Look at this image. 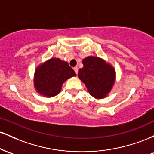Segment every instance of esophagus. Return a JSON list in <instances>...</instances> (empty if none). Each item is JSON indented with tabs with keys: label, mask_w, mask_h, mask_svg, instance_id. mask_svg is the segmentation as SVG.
Listing matches in <instances>:
<instances>
[{
	"label": "esophagus",
	"mask_w": 154,
	"mask_h": 154,
	"mask_svg": "<svg viewBox=\"0 0 154 154\" xmlns=\"http://www.w3.org/2000/svg\"><path fill=\"white\" fill-rule=\"evenodd\" d=\"M74 70H75V72L76 74L78 73V67H77V66L74 67Z\"/></svg>",
	"instance_id": "obj_1"
}]
</instances>
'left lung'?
I'll return each instance as SVG.
<instances>
[{"label": "left lung", "mask_w": 154, "mask_h": 154, "mask_svg": "<svg viewBox=\"0 0 154 154\" xmlns=\"http://www.w3.org/2000/svg\"><path fill=\"white\" fill-rule=\"evenodd\" d=\"M79 78L85 83L92 96L103 98L111 91L115 81V70L103 59L88 56L83 59Z\"/></svg>", "instance_id": "left-lung-1"}]
</instances>
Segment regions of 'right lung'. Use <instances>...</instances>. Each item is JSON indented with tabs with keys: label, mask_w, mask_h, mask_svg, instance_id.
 <instances>
[{
	"label": "right lung",
	"mask_w": 154,
	"mask_h": 154,
	"mask_svg": "<svg viewBox=\"0 0 154 154\" xmlns=\"http://www.w3.org/2000/svg\"><path fill=\"white\" fill-rule=\"evenodd\" d=\"M76 76L68 63L59 59H51L35 70V88L41 95L54 97L60 93L63 83Z\"/></svg>",
	"instance_id": "right-lung-1"
}]
</instances>
